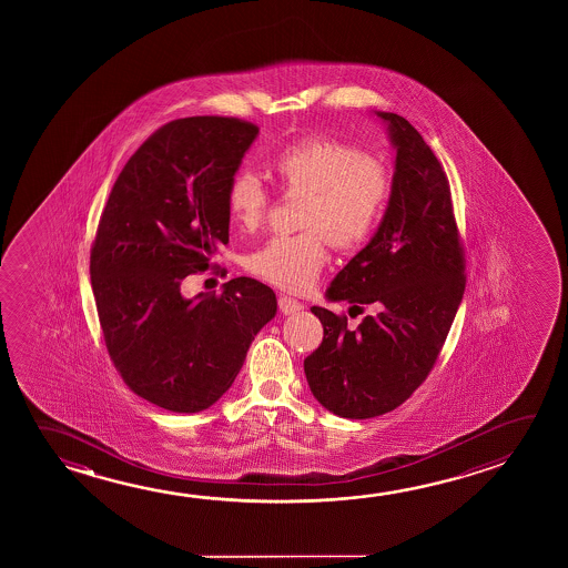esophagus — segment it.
Here are the masks:
<instances>
[{"instance_id":"esophagus-1","label":"esophagus","mask_w":568,"mask_h":568,"mask_svg":"<svg viewBox=\"0 0 568 568\" xmlns=\"http://www.w3.org/2000/svg\"><path fill=\"white\" fill-rule=\"evenodd\" d=\"M305 305L298 303L297 298L287 297V295H281L280 297V311L283 315H295L298 311H303Z\"/></svg>"}]
</instances>
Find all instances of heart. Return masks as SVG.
I'll return each instance as SVG.
<instances>
[{
    "mask_svg": "<svg viewBox=\"0 0 568 568\" xmlns=\"http://www.w3.org/2000/svg\"><path fill=\"white\" fill-rule=\"evenodd\" d=\"M285 192L305 194L298 227L307 232L273 237L247 260V270L271 285L305 291L326 261V233L343 250L371 237L390 197V170L376 156L343 140L308 136L271 160ZM233 224L255 232L267 217L270 192L261 178L242 168L225 194Z\"/></svg>",
    "mask_w": 568,
    "mask_h": 568,
    "instance_id": "heart-1",
    "label": "heart"
}]
</instances>
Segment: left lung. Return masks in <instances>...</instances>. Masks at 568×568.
I'll return each instance as SVG.
<instances>
[{"label":"left lung","instance_id":"obj_1","mask_svg":"<svg viewBox=\"0 0 568 568\" xmlns=\"http://www.w3.org/2000/svg\"><path fill=\"white\" fill-rule=\"evenodd\" d=\"M394 149L390 197L371 242L336 273L331 303L374 305L356 331L313 307L325 336L305 358L308 388L341 418L382 416L426 381L464 298V253L446 174L400 114L374 112Z\"/></svg>","mask_w":568,"mask_h":568}]
</instances>
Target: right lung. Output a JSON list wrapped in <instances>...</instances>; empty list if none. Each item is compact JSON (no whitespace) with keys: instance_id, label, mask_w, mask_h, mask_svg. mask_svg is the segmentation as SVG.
<instances>
[{"instance_id":"1","label":"right lung","mask_w":568,"mask_h":568,"mask_svg":"<svg viewBox=\"0 0 568 568\" xmlns=\"http://www.w3.org/2000/svg\"><path fill=\"white\" fill-rule=\"evenodd\" d=\"M257 134L225 116L168 122L122 168L99 222L91 283L112 363L140 398L176 414L214 406L277 315L273 288L252 277L220 297L182 295L230 242L225 194Z\"/></svg>"}]
</instances>
